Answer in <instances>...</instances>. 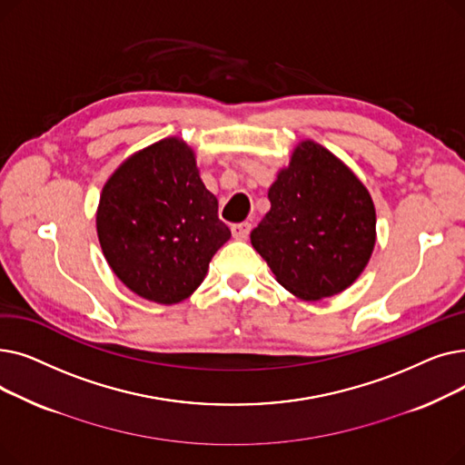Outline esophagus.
I'll return each instance as SVG.
<instances>
[{
    "instance_id": "esophagus-1",
    "label": "esophagus",
    "mask_w": 465,
    "mask_h": 465,
    "mask_svg": "<svg viewBox=\"0 0 465 465\" xmlns=\"http://www.w3.org/2000/svg\"><path fill=\"white\" fill-rule=\"evenodd\" d=\"M232 233L235 239H247L251 233V224L249 223H239L232 226Z\"/></svg>"
}]
</instances>
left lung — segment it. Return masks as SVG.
Here are the masks:
<instances>
[{
	"label": "left lung",
	"instance_id": "8db88e82",
	"mask_svg": "<svg viewBox=\"0 0 465 465\" xmlns=\"http://www.w3.org/2000/svg\"><path fill=\"white\" fill-rule=\"evenodd\" d=\"M272 209L251 242L279 284L303 300L351 286L375 247V207L352 171L324 146L303 141L272 184Z\"/></svg>",
	"mask_w": 465,
	"mask_h": 465
}]
</instances>
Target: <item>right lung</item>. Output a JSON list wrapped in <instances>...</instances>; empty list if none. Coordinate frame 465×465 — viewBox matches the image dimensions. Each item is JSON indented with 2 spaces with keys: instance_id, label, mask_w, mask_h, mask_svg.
Segmentation results:
<instances>
[{
  "instance_id": "right-lung-1",
  "label": "right lung",
  "mask_w": 465,
  "mask_h": 465,
  "mask_svg": "<svg viewBox=\"0 0 465 465\" xmlns=\"http://www.w3.org/2000/svg\"><path fill=\"white\" fill-rule=\"evenodd\" d=\"M97 237L114 275L137 296L171 305L188 298L230 239L193 153L163 139L122 163L104 186Z\"/></svg>"
}]
</instances>
